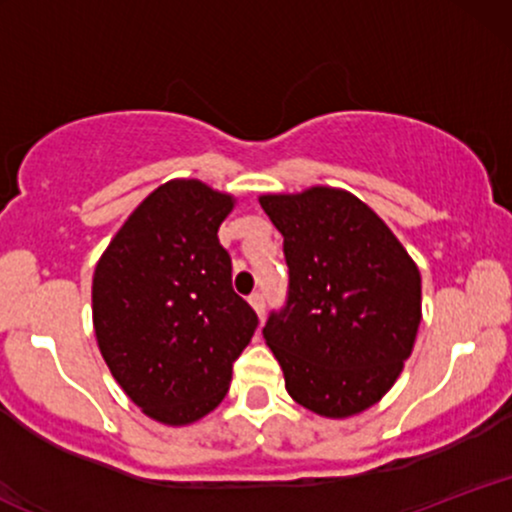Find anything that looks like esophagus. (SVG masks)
<instances>
[{
    "label": "esophagus",
    "mask_w": 512,
    "mask_h": 512,
    "mask_svg": "<svg viewBox=\"0 0 512 512\" xmlns=\"http://www.w3.org/2000/svg\"><path fill=\"white\" fill-rule=\"evenodd\" d=\"M248 303L252 305V310H255L257 313V317H264V298H262V293H252V296L248 298Z\"/></svg>",
    "instance_id": "obj_1"
}]
</instances>
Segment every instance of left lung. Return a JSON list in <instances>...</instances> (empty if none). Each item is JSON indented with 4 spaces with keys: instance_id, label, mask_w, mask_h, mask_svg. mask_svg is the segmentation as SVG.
<instances>
[{
    "instance_id": "8db88e82",
    "label": "left lung",
    "mask_w": 512,
    "mask_h": 512,
    "mask_svg": "<svg viewBox=\"0 0 512 512\" xmlns=\"http://www.w3.org/2000/svg\"><path fill=\"white\" fill-rule=\"evenodd\" d=\"M284 236L289 301L264 342L293 402L349 419L397 383L421 325V274L390 226L351 192L315 185L260 197Z\"/></svg>"
}]
</instances>
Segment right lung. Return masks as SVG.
Here are the masks:
<instances>
[{
  "mask_svg": "<svg viewBox=\"0 0 512 512\" xmlns=\"http://www.w3.org/2000/svg\"><path fill=\"white\" fill-rule=\"evenodd\" d=\"M236 197L195 178L158 185L93 272V330L125 395L163 426L221 404L257 315L231 286L219 226Z\"/></svg>",
  "mask_w": 512,
  "mask_h": 512,
  "instance_id": "right-lung-1",
  "label": "right lung"
}]
</instances>
